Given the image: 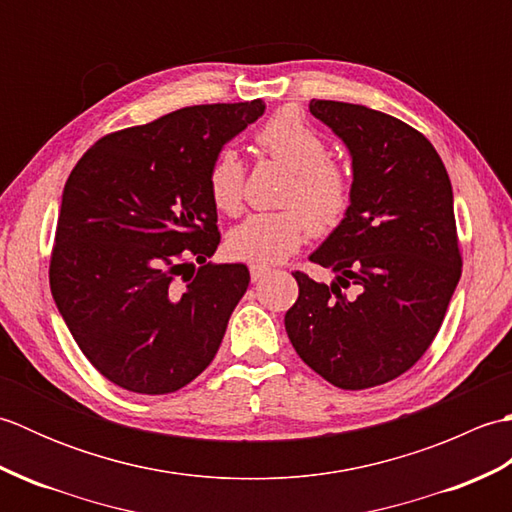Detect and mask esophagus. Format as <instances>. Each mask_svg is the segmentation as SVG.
Here are the masks:
<instances>
[{"mask_svg": "<svg viewBox=\"0 0 512 512\" xmlns=\"http://www.w3.org/2000/svg\"><path fill=\"white\" fill-rule=\"evenodd\" d=\"M268 273H270V268H266V266H259V264L250 266V279L253 281H262Z\"/></svg>", "mask_w": 512, "mask_h": 512, "instance_id": "obj_1", "label": "esophagus"}]
</instances>
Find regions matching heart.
<instances>
[{
  "instance_id": "obj_1",
  "label": "heart",
  "mask_w": 512,
  "mask_h": 512,
  "mask_svg": "<svg viewBox=\"0 0 512 512\" xmlns=\"http://www.w3.org/2000/svg\"><path fill=\"white\" fill-rule=\"evenodd\" d=\"M257 145L292 171L284 211L253 213L231 228L226 248L242 262L273 266L317 233L339 226L352 202V178L328 158L325 138L295 110H281L257 132ZM209 193L217 209L235 213L242 206L244 162L224 147L209 169Z\"/></svg>"
}]
</instances>
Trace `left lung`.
Here are the masks:
<instances>
[{
	"mask_svg": "<svg viewBox=\"0 0 512 512\" xmlns=\"http://www.w3.org/2000/svg\"><path fill=\"white\" fill-rule=\"evenodd\" d=\"M352 158V202L310 255L332 284L295 273L286 332L301 361L341 389L394 380L427 352L462 273L453 189L416 129L365 105L310 101ZM352 283L358 298L340 286Z\"/></svg>",
	"mask_w": 512,
	"mask_h": 512,
	"instance_id": "8db88e82",
	"label": "left lung"
}]
</instances>
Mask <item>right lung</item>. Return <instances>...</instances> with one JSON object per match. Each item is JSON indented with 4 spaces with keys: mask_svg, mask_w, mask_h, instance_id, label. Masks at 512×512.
<instances>
[{
    "mask_svg": "<svg viewBox=\"0 0 512 512\" xmlns=\"http://www.w3.org/2000/svg\"><path fill=\"white\" fill-rule=\"evenodd\" d=\"M264 110L262 99L182 107L101 138L72 169L50 290L76 345L114 385L171 394L215 358L250 273L206 262L220 244L209 169ZM191 256L203 264L195 276L183 273Z\"/></svg>",
    "mask_w": 512,
    "mask_h": 512,
    "instance_id": "right-lung-1",
    "label": "right lung"
}]
</instances>
